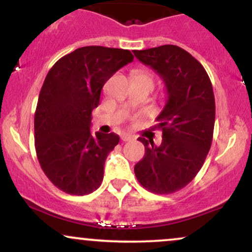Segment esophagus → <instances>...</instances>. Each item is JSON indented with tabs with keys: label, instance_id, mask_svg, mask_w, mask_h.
Here are the masks:
<instances>
[{
	"label": "esophagus",
	"instance_id": "esophagus-1",
	"mask_svg": "<svg viewBox=\"0 0 252 252\" xmlns=\"http://www.w3.org/2000/svg\"><path fill=\"white\" fill-rule=\"evenodd\" d=\"M121 139H122L123 142H129V141H132V139H135V138H133V136L129 135V133H123L122 137H121Z\"/></svg>",
	"mask_w": 252,
	"mask_h": 252
}]
</instances>
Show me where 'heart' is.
I'll use <instances>...</instances> for the list:
<instances>
[{"label":"heart","mask_w":252,"mask_h":252,"mask_svg":"<svg viewBox=\"0 0 252 252\" xmlns=\"http://www.w3.org/2000/svg\"><path fill=\"white\" fill-rule=\"evenodd\" d=\"M136 76H143V78H146V79H148V80H150V81L152 82L151 78H150V75L146 74V73H141V74H138V75H136Z\"/></svg>","instance_id":"heart-1"}]
</instances>
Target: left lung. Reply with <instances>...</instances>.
Here are the masks:
<instances>
[{
	"mask_svg": "<svg viewBox=\"0 0 252 252\" xmlns=\"http://www.w3.org/2000/svg\"><path fill=\"white\" fill-rule=\"evenodd\" d=\"M133 55L163 79L167 93L156 126L163 131V139L156 145L139 137L145 155L135 165L136 178L152 193L177 192L194 179L211 149L215 123L212 82L201 63L177 45Z\"/></svg>",
	"mask_w": 252,
	"mask_h": 252,
	"instance_id": "obj_1",
	"label": "left lung"
}]
</instances>
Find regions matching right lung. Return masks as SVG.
Returning a JSON list of instances; mask_svg holds the SVG:
<instances>
[{
    "mask_svg": "<svg viewBox=\"0 0 252 252\" xmlns=\"http://www.w3.org/2000/svg\"><path fill=\"white\" fill-rule=\"evenodd\" d=\"M132 60L129 50L84 46L47 73L34 113V146L44 173L63 192L86 195L102 183L104 161L120 137L93 135L92 111L103 85Z\"/></svg>",
    "mask_w": 252,
    "mask_h": 252,
    "instance_id": "1",
    "label": "right lung"
}]
</instances>
